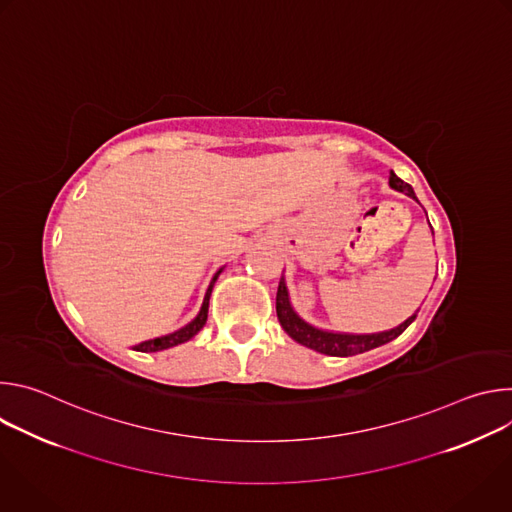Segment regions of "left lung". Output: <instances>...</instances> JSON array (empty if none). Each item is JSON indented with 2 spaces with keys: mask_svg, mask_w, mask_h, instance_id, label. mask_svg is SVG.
<instances>
[{
  "mask_svg": "<svg viewBox=\"0 0 512 512\" xmlns=\"http://www.w3.org/2000/svg\"><path fill=\"white\" fill-rule=\"evenodd\" d=\"M389 184L391 188L405 192L407 196L415 198L413 188L403 182L395 172H391L389 176ZM275 310H277V318L281 328L294 338L296 342L328 354V356H350V354H360V352H367L371 348L383 346L387 342H391L393 338H397L401 332H405V328L415 320V316H411L409 320H405L401 326L389 330V332H381V334H334V332H324L318 330L314 326H310L308 322H304L294 308L289 304V296H287V287H285V279H279V287H277V298H275Z\"/></svg>",
  "mask_w": 512,
  "mask_h": 512,
  "instance_id": "8db88e82",
  "label": "left lung"
}]
</instances>
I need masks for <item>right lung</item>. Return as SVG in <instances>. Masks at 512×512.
<instances>
[{"instance_id": "obj_1", "label": "right lung", "mask_w": 512, "mask_h": 512, "mask_svg": "<svg viewBox=\"0 0 512 512\" xmlns=\"http://www.w3.org/2000/svg\"><path fill=\"white\" fill-rule=\"evenodd\" d=\"M221 273V271H218ZM218 273L212 277V283L208 285V291L204 296V302H202V308H200V314L184 328H180L178 332L174 334H168V336H162V338H154V340H145L141 344H137L133 350H139V352H158V350H164V348H170V346H176V344H182L186 340H190L194 334H198L202 330V326L206 324V318H208V300H210V291H212V285L218 277Z\"/></svg>"}]
</instances>
